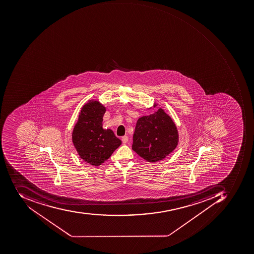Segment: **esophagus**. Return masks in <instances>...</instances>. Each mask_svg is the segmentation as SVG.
<instances>
[{"instance_id":"esophagus-1","label":"esophagus","mask_w":254,"mask_h":254,"mask_svg":"<svg viewBox=\"0 0 254 254\" xmlns=\"http://www.w3.org/2000/svg\"><path fill=\"white\" fill-rule=\"evenodd\" d=\"M122 141H123V144L127 143L128 141V137L125 135V136H123V138H122Z\"/></svg>"}]
</instances>
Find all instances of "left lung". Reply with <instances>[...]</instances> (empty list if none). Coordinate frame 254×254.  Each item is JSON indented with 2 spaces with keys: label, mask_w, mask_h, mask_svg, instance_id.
<instances>
[{
  "label": "left lung",
  "mask_w": 254,
  "mask_h": 254,
  "mask_svg": "<svg viewBox=\"0 0 254 254\" xmlns=\"http://www.w3.org/2000/svg\"><path fill=\"white\" fill-rule=\"evenodd\" d=\"M174 122L163 109L139 118L133 135L132 149L148 162L165 159L178 145Z\"/></svg>",
  "instance_id": "8db88e82"
}]
</instances>
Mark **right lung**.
I'll list each match as a JSON object with an SVG mask.
<instances>
[{
	"label": "right lung",
	"instance_id": "1",
	"mask_svg": "<svg viewBox=\"0 0 254 254\" xmlns=\"http://www.w3.org/2000/svg\"><path fill=\"white\" fill-rule=\"evenodd\" d=\"M106 108L100 102L90 101L83 106L72 132V142L81 159L98 166L107 160L121 140L111 129L102 128Z\"/></svg>",
	"mask_w": 254,
	"mask_h": 254
}]
</instances>
